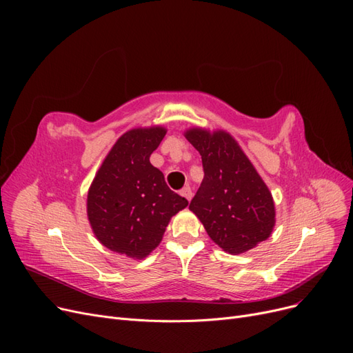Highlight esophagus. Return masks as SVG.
Listing matches in <instances>:
<instances>
[{
    "label": "esophagus",
    "mask_w": 353,
    "mask_h": 353,
    "mask_svg": "<svg viewBox=\"0 0 353 353\" xmlns=\"http://www.w3.org/2000/svg\"><path fill=\"white\" fill-rule=\"evenodd\" d=\"M181 196H184L190 201L191 197H193V191H191L190 187H184L183 190H181Z\"/></svg>",
    "instance_id": "34e87169"
}]
</instances>
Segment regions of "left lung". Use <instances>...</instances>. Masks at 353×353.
Returning <instances> with one entry per match:
<instances>
[{
  "label": "left lung",
  "instance_id": "left-lung-1",
  "mask_svg": "<svg viewBox=\"0 0 353 353\" xmlns=\"http://www.w3.org/2000/svg\"><path fill=\"white\" fill-rule=\"evenodd\" d=\"M187 140L201 156L205 178L190 203L209 237L239 254L271 236L275 208L268 187L234 138L193 128Z\"/></svg>",
  "mask_w": 353,
  "mask_h": 353
}]
</instances>
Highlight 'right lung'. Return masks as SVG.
Segmentation results:
<instances>
[{"label":"right lung","mask_w":353,"mask_h":353,"mask_svg":"<svg viewBox=\"0 0 353 353\" xmlns=\"http://www.w3.org/2000/svg\"><path fill=\"white\" fill-rule=\"evenodd\" d=\"M165 134L162 126L123 134L88 191L87 212L95 237L108 249L134 259L154 250L169 219L188 205L150 163V154Z\"/></svg>","instance_id":"add662e5"}]
</instances>
